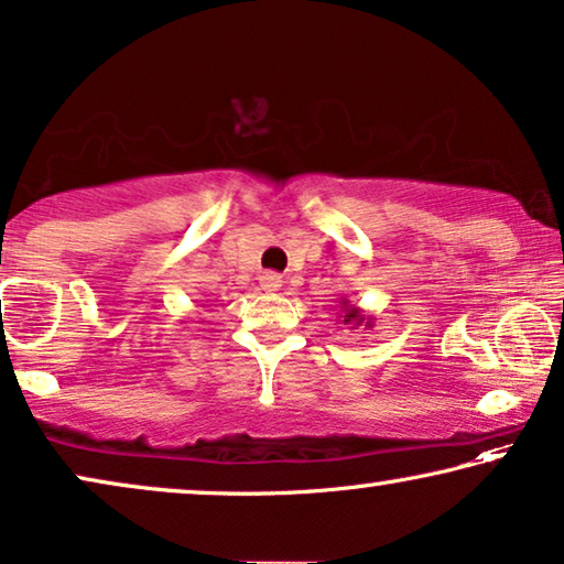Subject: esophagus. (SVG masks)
Instances as JSON below:
<instances>
[{
	"instance_id": "1",
	"label": "esophagus",
	"mask_w": 564,
	"mask_h": 564,
	"mask_svg": "<svg viewBox=\"0 0 564 564\" xmlns=\"http://www.w3.org/2000/svg\"><path fill=\"white\" fill-rule=\"evenodd\" d=\"M281 275L279 273H263L260 275V289L263 291H279L281 289Z\"/></svg>"
}]
</instances>
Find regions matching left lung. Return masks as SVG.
Wrapping results in <instances>:
<instances>
[{
    "instance_id": "1",
    "label": "left lung",
    "mask_w": 564,
    "mask_h": 564,
    "mask_svg": "<svg viewBox=\"0 0 564 564\" xmlns=\"http://www.w3.org/2000/svg\"><path fill=\"white\" fill-rule=\"evenodd\" d=\"M337 322H343L347 329H360V327L370 329V327H376V316L365 314L360 306H355L352 301L345 299V296H343V301H339V319Z\"/></svg>"
}]
</instances>
